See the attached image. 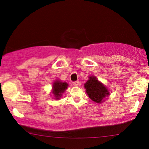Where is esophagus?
Listing matches in <instances>:
<instances>
[{
    "label": "esophagus",
    "mask_w": 149,
    "mask_h": 149,
    "mask_svg": "<svg viewBox=\"0 0 149 149\" xmlns=\"http://www.w3.org/2000/svg\"><path fill=\"white\" fill-rule=\"evenodd\" d=\"M79 81H74L73 82V85H74V86H77L79 85Z\"/></svg>",
    "instance_id": "obj_1"
}]
</instances>
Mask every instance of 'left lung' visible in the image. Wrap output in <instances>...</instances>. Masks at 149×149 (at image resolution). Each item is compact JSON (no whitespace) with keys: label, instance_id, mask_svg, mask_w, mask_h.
<instances>
[{"label":"left lung","instance_id":"left-lung-1","mask_svg":"<svg viewBox=\"0 0 149 149\" xmlns=\"http://www.w3.org/2000/svg\"><path fill=\"white\" fill-rule=\"evenodd\" d=\"M84 87L89 97L96 103L103 102L105 97L110 95L108 88L94 75L89 77V79L84 84Z\"/></svg>","mask_w":149,"mask_h":149}]
</instances>
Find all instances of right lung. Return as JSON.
I'll use <instances>...</instances> for the list:
<instances>
[{"mask_svg":"<svg viewBox=\"0 0 149 149\" xmlns=\"http://www.w3.org/2000/svg\"><path fill=\"white\" fill-rule=\"evenodd\" d=\"M68 87V84L66 82H62L59 80L55 81L54 83L53 84L52 93L55 99L58 100Z\"/></svg>","mask_w":149,"mask_h":149,"instance_id":"add662e5","label":"right lung"}]
</instances>
